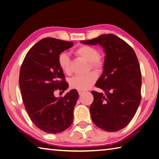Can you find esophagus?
<instances>
[{
	"mask_svg": "<svg viewBox=\"0 0 159 159\" xmlns=\"http://www.w3.org/2000/svg\"><path fill=\"white\" fill-rule=\"evenodd\" d=\"M78 92H79V95H81L83 93H84V92H85V91H83V90H79Z\"/></svg>",
	"mask_w": 159,
	"mask_h": 159,
	"instance_id": "34e87169",
	"label": "esophagus"
}]
</instances>
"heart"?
<instances>
[{
    "instance_id": "obj_1",
    "label": "heart",
    "mask_w": 159,
    "mask_h": 159,
    "mask_svg": "<svg viewBox=\"0 0 159 159\" xmlns=\"http://www.w3.org/2000/svg\"><path fill=\"white\" fill-rule=\"evenodd\" d=\"M75 53L78 56L89 62V70L91 69L97 72L103 70L104 62L99 56V52L96 48L88 45H83L78 48ZM58 63L60 67L66 74L71 75L72 74L71 61L70 55L67 53H62L60 55ZM97 79V74L92 71L83 76L79 75L71 78L70 80V85L72 89L86 90L94 84Z\"/></svg>"
}]
</instances>
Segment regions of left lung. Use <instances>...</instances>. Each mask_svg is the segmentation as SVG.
<instances>
[{
	"mask_svg": "<svg viewBox=\"0 0 159 159\" xmlns=\"http://www.w3.org/2000/svg\"><path fill=\"white\" fill-rule=\"evenodd\" d=\"M81 42L99 44L106 53L103 72L95 84L104 93L91 92L92 122L104 131H119L131 122L141 101L142 79L136 55L131 46L113 34Z\"/></svg>",
	"mask_w": 159,
	"mask_h": 159,
	"instance_id": "left-lung-1",
	"label": "left lung"
}]
</instances>
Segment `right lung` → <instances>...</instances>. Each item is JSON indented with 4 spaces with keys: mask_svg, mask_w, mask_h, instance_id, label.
I'll list each match as a JSON object with an SVG mask.
<instances>
[{
    "mask_svg": "<svg viewBox=\"0 0 159 159\" xmlns=\"http://www.w3.org/2000/svg\"><path fill=\"white\" fill-rule=\"evenodd\" d=\"M73 44L51 37L42 39L28 51L20 69L19 85L28 116L37 128L48 134L64 131L73 122L76 89L63 97L54 96L57 89L68 88L58 57Z\"/></svg>",
    "mask_w": 159,
    "mask_h": 159,
    "instance_id": "1",
    "label": "right lung"
}]
</instances>
